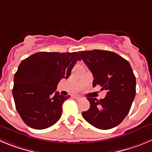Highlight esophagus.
I'll use <instances>...</instances> for the list:
<instances>
[{
	"label": "esophagus",
	"mask_w": 152,
	"mask_h": 152,
	"mask_svg": "<svg viewBox=\"0 0 152 152\" xmlns=\"http://www.w3.org/2000/svg\"><path fill=\"white\" fill-rule=\"evenodd\" d=\"M73 98L76 99V100H81V99H82V97H81L80 96H74V97H73Z\"/></svg>",
	"instance_id": "esophagus-1"
}]
</instances>
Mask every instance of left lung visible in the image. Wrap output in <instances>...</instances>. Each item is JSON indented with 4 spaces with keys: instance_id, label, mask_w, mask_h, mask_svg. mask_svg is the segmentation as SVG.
Returning a JSON list of instances; mask_svg holds the SVG:
<instances>
[{
    "instance_id": "obj_1",
    "label": "left lung",
    "mask_w": 152,
    "mask_h": 152,
    "mask_svg": "<svg viewBox=\"0 0 152 152\" xmlns=\"http://www.w3.org/2000/svg\"><path fill=\"white\" fill-rule=\"evenodd\" d=\"M91 71L93 86L107 91L104 99L88 97L85 120L100 130L118 125L128 114L136 95V77L130 63L113 52L94 49L78 52Z\"/></svg>"
}]
</instances>
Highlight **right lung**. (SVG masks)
Returning <instances> with one entry per match:
<instances>
[{"mask_svg":"<svg viewBox=\"0 0 152 152\" xmlns=\"http://www.w3.org/2000/svg\"><path fill=\"white\" fill-rule=\"evenodd\" d=\"M77 52H37L22 61L14 76L12 95L24 122L36 130L51 127L60 119L62 104L69 97L55 91L61 79H68Z\"/></svg>","mask_w":152,"mask_h":152,"instance_id":"1","label":"right lung"}]
</instances>
